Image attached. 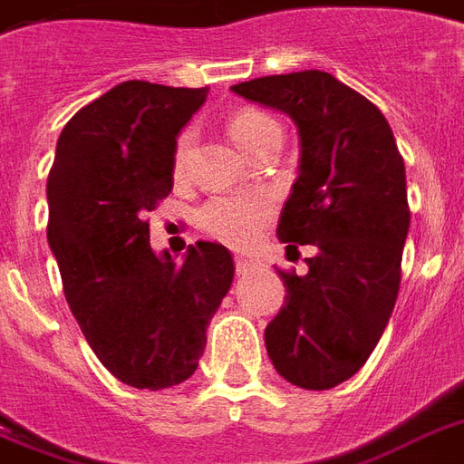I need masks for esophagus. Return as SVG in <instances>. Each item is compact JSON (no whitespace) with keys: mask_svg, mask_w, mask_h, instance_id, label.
Here are the masks:
<instances>
[{"mask_svg":"<svg viewBox=\"0 0 464 464\" xmlns=\"http://www.w3.org/2000/svg\"><path fill=\"white\" fill-rule=\"evenodd\" d=\"M260 267H262L260 260L243 257V255H238V257H236V272H238V275H250V272H255V269H260Z\"/></svg>","mask_w":464,"mask_h":464,"instance_id":"esophagus-1","label":"esophagus"}]
</instances>
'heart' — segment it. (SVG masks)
Returning a JSON list of instances; mask_svg holds the SVG:
<instances>
[{
  "label": "heart",
  "instance_id": "1",
  "mask_svg": "<svg viewBox=\"0 0 464 464\" xmlns=\"http://www.w3.org/2000/svg\"><path fill=\"white\" fill-rule=\"evenodd\" d=\"M226 130L231 140L238 144L246 154L253 156L257 149L275 134H282L276 120L257 108H240L228 118ZM192 147V130L178 134L173 147V173L182 175L188 166V154ZM272 214V199L269 195L250 197H217L202 207L199 224L226 246L246 247L250 246L257 233Z\"/></svg>",
  "mask_w": 464,
  "mask_h": 464
}]
</instances>
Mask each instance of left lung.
<instances>
[{"label": "left lung", "instance_id": "obj_1", "mask_svg": "<svg viewBox=\"0 0 464 464\" xmlns=\"http://www.w3.org/2000/svg\"><path fill=\"white\" fill-rule=\"evenodd\" d=\"M238 96L286 112L301 166L276 236L315 246L308 275L279 269L286 286L265 330L276 373L330 390L368 361L395 308L410 231L404 160L388 120L368 98L320 69L236 83Z\"/></svg>", "mask_w": 464, "mask_h": 464}]
</instances>
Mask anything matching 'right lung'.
<instances>
[{
    "label": "right lung",
    "mask_w": 464,
    "mask_h": 464,
    "mask_svg": "<svg viewBox=\"0 0 464 464\" xmlns=\"http://www.w3.org/2000/svg\"><path fill=\"white\" fill-rule=\"evenodd\" d=\"M207 93L118 83L64 125L47 175V243L69 308L101 363L140 390L195 373L233 282L218 243L189 246L182 265L149 246L147 214L173 189L175 137Z\"/></svg>",
    "instance_id": "add662e5"
}]
</instances>
